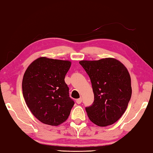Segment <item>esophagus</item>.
<instances>
[{
  "instance_id": "esophagus-1",
  "label": "esophagus",
  "mask_w": 153,
  "mask_h": 153,
  "mask_svg": "<svg viewBox=\"0 0 153 153\" xmlns=\"http://www.w3.org/2000/svg\"><path fill=\"white\" fill-rule=\"evenodd\" d=\"M82 102V98H78V99L76 100V102L77 103V104H80Z\"/></svg>"
}]
</instances>
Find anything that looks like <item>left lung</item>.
I'll return each mask as SVG.
<instances>
[{
	"label": "left lung",
	"mask_w": 153,
	"mask_h": 153,
	"mask_svg": "<svg viewBox=\"0 0 153 153\" xmlns=\"http://www.w3.org/2000/svg\"><path fill=\"white\" fill-rule=\"evenodd\" d=\"M79 64L88 75L94 100L86 108L96 125H112L125 113L131 96V77L125 65L114 58L82 60Z\"/></svg>",
	"instance_id": "1"
}]
</instances>
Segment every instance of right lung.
<instances>
[{
  "instance_id": "add662e5",
  "label": "right lung",
  "mask_w": 153,
  "mask_h": 153,
  "mask_svg": "<svg viewBox=\"0 0 153 153\" xmlns=\"http://www.w3.org/2000/svg\"><path fill=\"white\" fill-rule=\"evenodd\" d=\"M71 62L38 58L27 67L22 81L25 103L41 122L59 126L68 118L74 105L69 96L65 77Z\"/></svg>"
}]
</instances>
